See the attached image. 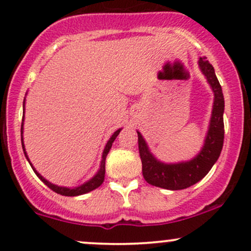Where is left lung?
I'll use <instances>...</instances> for the list:
<instances>
[{"label":"left lung","mask_w":251,"mask_h":251,"mask_svg":"<svg viewBox=\"0 0 251 251\" xmlns=\"http://www.w3.org/2000/svg\"><path fill=\"white\" fill-rule=\"evenodd\" d=\"M198 67L214 93V105L203 146L201 151L190 160L165 163L152 153L143 134L137 131L140 159L143 164V176L151 185L168 190L189 188L208 175L221 154L224 140V97L214 67L210 65L205 56L200 57Z\"/></svg>","instance_id":"obj_1"}]
</instances>
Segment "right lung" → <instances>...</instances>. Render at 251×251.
Masks as SVG:
<instances>
[{
  "label": "right lung",
  "instance_id": "obj_1",
  "mask_svg": "<svg viewBox=\"0 0 251 251\" xmlns=\"http://www.w3.org/2000/svg\"><path fill=\"white\" fill-rule=\"evenodd\" d=\"M25 94H27V93H25ZM25 100H24V118H22V125H21V143H22V149H24V153L25 155V158H27L28 163L30 164L31 169H33V171L35 172V175L37 176V177H39L40 179H41L43 183H45L46 185L48 186V188L53 190V191H55L56 194L62 195V196H68V197H75V196L87 194V192L93 191V190H96L97 188H99V186L102 184L103 179H105V160H106V155H107V153L109 152V150H111V148H112V144H113L114 140H116V138L118 137V134L120 133V131H122L123 128H118L117 131L111 135V138H109V139H108V142L106 143L105 149H103V151H102L101 162H100L99 170H98L97 174L94 175L93 177L91 178V179H88L87 181H85V183L81 184V185L75 186V188L59 186V185H56V184L50 183V181L46 179L45 177H42V176L36 171V169L34 168L33 164L30 163L29 158H28V154H27V152H25V143H24V125H25Z\"/></svg>",
  "mask_w": 251,
  "mask_h": 251
}]
</instances>
